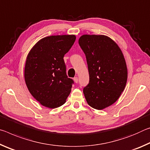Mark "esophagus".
I'll return each mask as SVG.
<instances>
[{"instance_id": "34e87169", "label": "esophagus", "mask_w": 150, "mask_h": 150, "mask_svg": "<svg viewBox=\"0 0 150 150\" xmlns=\"http://www.w3.org/2000/svg\"><path fill=\"white\" fill-rule=\"evenodd\" d=\"M74 80L75 83H78V77H74Z\"/></svg>"}]
</instances>
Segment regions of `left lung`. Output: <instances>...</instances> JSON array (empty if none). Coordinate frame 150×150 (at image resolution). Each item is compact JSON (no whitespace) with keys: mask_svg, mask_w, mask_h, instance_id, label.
I'll use <instances>...</instances> for the list:
<instances>
[{"mask_svg":"<svg viewBox=\"0 0 150 150\" xmlns=\"http://www.w3.org/2000/svg\"><path fill=\"white\" fill-rule=\"evenodd\" d=\"M78 43L86 58L90 80L83 89L88 105L102 110L118 99L126 86L127 71L121 50L104 35H83Z\"/></svg>","mask_w":150,"mask_h":150,"instance_id":"1","label":"left lung"}]
</instances>
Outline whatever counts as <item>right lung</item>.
<instances>
[{"label":"right lung","instance_id":"add662e5","mask_svg":"<svg viewBox=\"0 0 150 150\" xmlns=\"http://www.w3.org/2000/svg\"><path fill=\"white\" fill-rule=\"evenodd\" d=\"M76 40L74 35L47 36L36 44L27 56L24 78L32 96L44 106L63 105L74 80L66 75L64 56Z\"/></svg>","mask_w":150,"mask_h":150}]
</instances>
